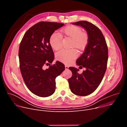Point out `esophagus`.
Segmentation results:
<instances>
[{"label": "esophagus", "instance_id": "obj_1", "mask_svg": "<svg viewBox=\"0 0 127 127\" xmlns=\"http://www.w3.org/2000/svg\"><path fill=\"white\" fill-rule=\"evenodd\" d=\"M65 69H66V70H68V68H69V67H68L67 65H65Z\"/></svg>", "mask_w": 127, "mask_h": 127}]
</instances>
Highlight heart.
Returning a JSON list of instances; mask_svg holds the SVG:
<instances>
[{
    "instance_id": "1",
    "label": "heart",
    "mask_w": 127,
    "mask_h": 127,
    "mask_svg": "<svg viewBox=\"0 0 127 127\" xmlns=\"http://www.w3.org/2000/svg\"><path fill=\"white\" fill-rule=\"evenodd\" d=\"M62 34L71 39L70 47L75 48L79 50H83L87 45L88 41V35L82 29L76 26L70 25L64 28L61 31ZM50 44L54 50L60 49L62 45L61 35L57 32L53 33L50 38ZM77 54L74 49H63L56 53V57L58 60L68 64L75 59Z\"/></svg>"
}]
</instances>
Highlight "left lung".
Wrapping results in <instances>:
<instances>
[{"instance_id": "1", "label": "left lung", "mask_w": 127, "mask_h": 127, "mask_svg": "<svg viewBox=\"0 0 127 127\" xmlns=\"http://www.w3.org/2000/svg\"><path fill=\"white\" fill-rule=\"evenodd\" d=\"M72 24L85 29L88 41L84 53L76 60L78 66L86 69L79 74L78 69L69 67L72 76L68 79V82L72 93L79 96H86L94 93L102 80L107 67L108 48L102 32L96 26L84 21Z\"/></svg>"}]
</instances>
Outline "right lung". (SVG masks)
<instances>
[{"instance_id":"1","label":"right lung","mask_w":127,"mask_h":127,"mask_svg":"<svg viewBox=\"0 0 127 127\" xmlns=\"http://www.w3.org/2000/svg\"><path fill=\"white\" fill-rule=\"evenodd\" d=\"M64 24L41 22L30 28L20 45V67L24 82L30 91L40 97L52 95L56 89V78L65 70L64 65L57 61L50 65L54 54L50 44L51 34ZM50 66L45 69L43 66Z\"/></svg>"}]
</instances>
